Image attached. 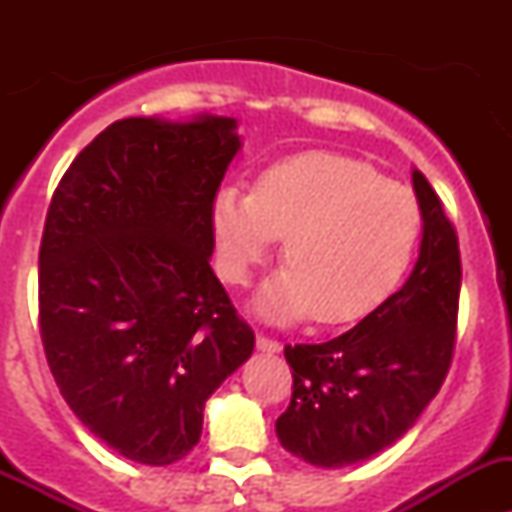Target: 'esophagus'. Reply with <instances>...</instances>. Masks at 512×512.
<instances>
[{"mask_svg": "<svg viewBox=\"0 0 512 512\" xmlns=\"http://www.w3.org/2000/svg\"><path fill=\"white\" fill-rule=\"evenodd\" d=\"M257 349L265 354H280L282 352V344L275 342V339L265 337V334H257Z\"/></svg>", "mask_w": 512, "mask_h": 512, "instance_id": "1", "label": "esophagus"}]
</instances>
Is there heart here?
<instances>
[{"instance_id": "1", "label": "heart", "mask_w": 512, "mask_h": 512, "mask_svg": "<svg viewBox=\"0 0 512 512\" xmlns=\"http://www.w3.org/2000/svg\"><path fill=\"white\" fill-rule=\"evenodd\" d=\"M220 267L250 277L285 237L287 267L257 294L270 322L347 324L379 307L414 257L421 210L374 165L337 153H302L270 165L250 190L223 183L213 198Z\"/></svg>"}]
</instances>
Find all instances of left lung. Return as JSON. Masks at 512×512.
<instances>
[{
    "label": "left lung",
    "instance_id": "left-lung-1",
    "mask_svg": "<svg viewBox=\"0 0 512 512\" xmlns=\"http://www.w3.org/2000/svg\"><path fill=\"white\" fill-rule=\"evenodd\" d=\"M411 180L423 225L409 280L342 337L285 347L294 386L275 431L285 451L312 466H354L399 441L451 366L458 237L421 170Z\"/></svg>",
    "mask_w": 512,
    "mask_h": 512
}]
</instances>
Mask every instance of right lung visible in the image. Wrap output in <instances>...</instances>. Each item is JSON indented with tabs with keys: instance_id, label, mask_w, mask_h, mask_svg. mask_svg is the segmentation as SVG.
<instances>
[{
	"instance_id": "obj_1",
	"label": "right lung",
	"mask_w": 512,
	"mask_h": 512,
	"mask_svg": "<svg viewBox=\"0 0 512 512\" xmlns=\"http://www.w3.org/2000/svg\"><path fill=\"white\" fill-rule=\"evenodd\" d=\"M237 121L111 123L61 178L39 250V327L56 386L143 466L193 451L205 401L255 349L210 267L213 198Z\"/></svg>"
}]
</instances>
